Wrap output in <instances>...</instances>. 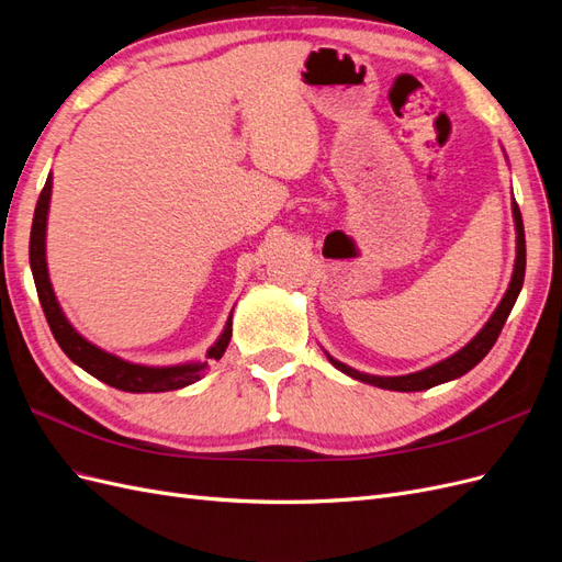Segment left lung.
<instances>
[{"label": "left lung", "instance_id": "obj_1", "mask_svg": "<svg viewBox=\"0 0 562 562\" xmlns=\"http://www.w3.org/2000/svg\"><path fill=\"white\" fill-rule=\"evenodd\" d=\"M514 217H516V232H518V255H516V269H514V279H512V285H508V291L504 295V300L499 302L497 312L492 314V318L485 323V328L475 335L471 342L462 349L457 351L454 356H450V359L440 361L427 370H419V372H413V375H403V378H375V375H363V372L353 370L345 363H339L335 359H330V363L337 368L347 372L349 378L353 380H361V382H368V384H375V386H382V389H394V391H422V389H431L436 384H443L448 380H454V378H462L464 372H469L473 366H479L485 353L495 347L497 337L504 328V323L508 318V314H512L514 304H516V297L520 293L522 288V279H525V229H522V215H520V209L518 203L514 201Z\"/></svg>", "mask_w": 562, "mask_h": 562}]
</instances>
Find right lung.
Listing matches in <instances>:
<instances>
[{
  "label": "right lung",
  "instance_id": "1",
  "mask_svg": "<svg viewBox=\"0 0 562 562\" xmlns=\"http://www.w3.org/2000/svg\"><path fill=\"white\" fill-rule=\"evenodd\" d=\"M48 199H50V176L46 178L44 190L37 199L35 217H32V232H30V267L32 277H35L37 295L42 302L44 316L48 321V328L54 333L60 349L70 356V359L93 375L95 380L105 382L114 389L131 391V394H157V391H173L182 389L201 380L203 370L209 363H190V366H173V368H147L135 366L128 361L116 359V356L98 349L95 345L87 342L60 312L54 291H50L48 271H46V252H44V234H46V213H48ZM232 337V316L227 321L225 333L220 335L217 342L209 349V359L220 361L229 345Z\"/></svg>",
  "mask_w": 562,
  "mask_h": 562
}]
</instances>
